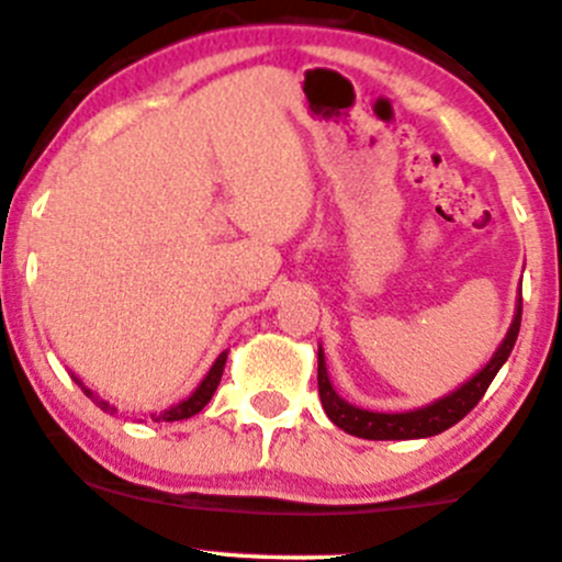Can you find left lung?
<instances>
[{
    "label": "left lung",
    "mask_w": 562,
    "mask_h": 562,
    "mask_svg": "<svg viewBox=\"0 0 562 562\" xmlns=\"http://www.w3.org/2000/svg\"><path fill=\"white\" fill-rule=\"evenodd\" d=\"M520 314H522V295L517 299L515 317H512L507 336H504V341L498 344V349L493 351L488 366H483V371L474 373L470 381H464L459 390L446 394V397L435 400V403L424 405V408H413L403 413L366 411L347 403L341 394L333 390L328 379V368H325V351L319 347L317 349V390H319V400H323V408L338 429H344L347 435L362 437V440H422V437L440 435V431L451 429L453 424H459L461 418H464L467 413L483 400V394L491 386V381L496 379V373L502 371V366L512 355V347H515L517 341V333H520Z\"/></svg>",
    "instance_id": "1"
}]
</instances>
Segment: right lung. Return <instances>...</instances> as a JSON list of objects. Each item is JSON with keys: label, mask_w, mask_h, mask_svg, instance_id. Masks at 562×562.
I'll list each match as a JSON object with an SVG mask.
<instances>
[{"label": "right lung", "mask_w": 562, "mask_h": 562, "mask_svg": "<svg viewBox=\"0 0 562 562\" xmlns=\"http://www.w3.org/2000/svg\"><path fill=\"white\" fill-rule=\"evenodd\" d=\"M226 355H229V351H221L218 360L213 362L211 371H207L205 379L200 381V386H196V390L191 392L187 400H181V403H178V405H170V408L162 411V413H151V422H183V418H191V416H194V413H200L202 408H205V405L211 403L213 392L218 390V381H221V375H224V366H226ZM74 381H77V384L82 386V392L88 394V397L98 405V408H101L103 413H111V416H114V413H116L114 405L106 403V400L98 397V394L92 392V390H88V386H85L82 381L77 379V375H74Z\"/></svg>", "instance_id": "add662e5"}]
</instances>
